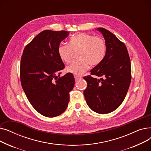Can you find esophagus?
<instances>
[{
	"instance_id": "1",
	"label": "esophagus",
	"mask_w": 151,
	"mask_h": 151,
	"mask_svg": "<svg viewBox=\"0 0 151 151\" xmlns=\"http://www.w3.org/2000/svg\"><path fill=\"white\" fill-rule=\"evenodd\" d=\"M75 81H78V80H80V79H81V77L80 76H75Z\"/></svg>"
}]
</instances>
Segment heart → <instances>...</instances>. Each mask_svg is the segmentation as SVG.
Wrapping results in <instances>:
<instances>
[{
  "label": "heart",
  "instance_id": "b5f03b06",
  "mask_svg": "<svg viewBox=\"0 0 151 151\" xmlns=\"http://www.w3.org/2000/svg\"><path fill=\"white\" fill-rule=\"evenodd\" d=\"M73 51H78L77 58L79 60L71 63L65 71L75 76H81L88 70L89 64L96 66L104 60L106 52V45L101 37L81 33L71 37L68 45L60 44L58 48L59 58L66 63L70 62Z\"/></svg>",
  "mask_w": 151,
  "mask_h": 151
}]
</instances>
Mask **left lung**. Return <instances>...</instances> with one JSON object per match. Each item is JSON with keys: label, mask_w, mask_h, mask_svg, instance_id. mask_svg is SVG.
I'll return each mask as SVG.
<instances>
[{"label": "left lung", "mask_w": 151, "mask_h": 151, "mask_svg": "<svg viewBox=\"0 0 151 151\" xmlns=\"http://www.w3.org/2000/svg\"><path fill=\"white\" fill-rule=\"evenodd\" d=\"M96 30L105 38L106 52L104 60L91 72L104 78L84 77L88 83L84 95L87 104L94 112L107 114L119 106L126 96L131 81V63L124 43L104 28Z\"/></svg>", "instance_id": "left-lung-1"}]
</instances>
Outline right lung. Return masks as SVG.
<instances>
[{
    "mask_svg": "<svg viewBox=\"0 0 151 151\" xmlns=\"http://www.w3.org/2000/svg\"><path fill=\"white\" fill-rule=\"evenodd\" d=\"M68 35L65 30H43L22 52L20 65L22 89L32 106L46 117H55L65 111L69 92L74 87L75 78L71 73L58 79L57 76L65 67L58 48Z\"/></svg>",
    "mask_w": 151,
    "mask_h": 151,
    "instance_id": "obj_1",
    "label": "right lung"
}]
</instances>
